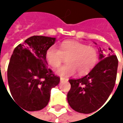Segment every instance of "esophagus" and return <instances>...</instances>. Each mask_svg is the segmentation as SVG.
I'll use <instances>...</instances> for the list:
<instances>
[{
    "label": "esophagus",
    "instance_id": "esophagus-1",
    "mask_svg": "<svg viewBox=\"0 0 123 123\" xmlns=\"http://www.w3.org/2000/svg\"><path fill=\"white\" fill-rule=\"evenodd\" d=\"M68 79L66 78H61V82H63V81H66Z\"/></svg>",
    "mask_w": 123,
    "mask_h": 123
}]
</instances>
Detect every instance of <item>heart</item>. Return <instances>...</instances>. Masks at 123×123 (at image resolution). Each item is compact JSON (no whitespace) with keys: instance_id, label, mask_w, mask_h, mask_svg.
Here are the masks:
<instances>
[{"instance_id":"obj_1","label":"heart","mask_w":123,"mask_h":123,"mask_svg":"<svg viewBox=\"0 0 123 123\" xmlns=\"http://www.w3.org/2000/svg\"><path fill=\"white\" fill-rule=\"evenodd\" d=\"M64 58H68L67 65L59 68L56 73L61 76L68 77L75 75L77 71L80 75L90 72L98 61V53L95 48L73 40L62 43L60 50L51 46L45 53L46 61L54 68L61 65Z\"/></svg>"}]
</instances>
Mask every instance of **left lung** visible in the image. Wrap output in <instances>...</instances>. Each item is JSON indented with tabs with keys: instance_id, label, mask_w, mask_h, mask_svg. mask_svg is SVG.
<instances>
[{
	"instance_id": "8db88e82",
	"label": "left lung",
	"mask_w": 123,
	"mask_h": 123,
	"mask_svg": "<svg viewBox=\"0 0 123 123\" xmlns=\"http://www.w3.org/2000/svg\"><path fill=\"white\" fill-rule=\"evenodd\" d=\"M96 44L95 43H94ZM99 62L86 76L71 79L67 99L76 112L89 114L101 108L106 102L115 86L118 61L111 48L108 52L99 49Z\"/></svg>"
}]
</instances>
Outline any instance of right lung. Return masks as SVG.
<instances>
[{
    "mask_svg": "<svg viewBox=\"0 0 123 123\" xmlns=\"http://www.w3.org/2000/svg\"><path fill=\"white\" fill-rule=\"evenodd\" d=\"M55 37L34 36L13 50L8 68V82L12 98L23 109L37 111L48 103L51 89L60 78L48 68L47 50Z\"/></svg>",
    "mask_w": 123,
    "mask_h": 123,
    "instance_id": "right-lung-1",
    "label": "right lung"
}]
</instances>
